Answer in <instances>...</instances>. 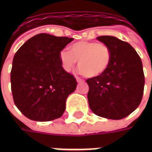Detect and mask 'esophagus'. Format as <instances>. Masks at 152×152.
Instances as JSON below:
<instances>
[{
    "instance_id": "esophagus-1",
    "label": "esophagus",
    "mask_w": 152,
    "mask_h": 152,
    "mask_svg": "<svg viewBox=\"0 0 152 152\" xmlns=\"http://www.w3.org/2000/svg\"><path fill=\"white\" fill-rule=\"evenodd\" d=\"M76 81H77V83H83L84 80H82V79L78 78V77H77V78H76Z\"/></svg>"
}]
</instances>
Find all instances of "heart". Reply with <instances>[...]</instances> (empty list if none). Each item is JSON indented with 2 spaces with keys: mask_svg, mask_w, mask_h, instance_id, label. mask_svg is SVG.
<instances>
[{
  "mask_svg": "<svg viewBox=\"0 0 152 152\" xmlns=\"http://www.w3.org/2000/svg\"><path fill=\"white\" fill-rule=\"evenodd\" d=\"M60 59L65 71H71L79 61L80 73L87 74L90 77H97L108 69L112 53L110 49L105 44L81 41L72 44L69 47V52L62 50Z\"/></svg>",
  "mask_w": 152,
  "mask_h": 152,
  "instance_id": "heart-1",
  "label": "heart"
}]
</instances>
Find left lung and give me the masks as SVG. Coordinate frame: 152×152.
Returning <instances> with one entry per match:
<instances>
[{
	"instance_id": "8db88e82",
	"label": "left lung",
	"mask_w": 152,
	"mask_h": 152,
	"mask_svg": "<svg viewBox=\"0 0 152 152\" xmlns=\"http://www.w3.org/2000/svg\"><path fill=\"white\" fill-rule=\"evenodd\" d=\"M97 39L110 49L112 59L102 76L88 79V99L93 113L120 120L139 106L144 94V74L140 57L129 43L113 36Z\"/></svg>"
}]
</instances>
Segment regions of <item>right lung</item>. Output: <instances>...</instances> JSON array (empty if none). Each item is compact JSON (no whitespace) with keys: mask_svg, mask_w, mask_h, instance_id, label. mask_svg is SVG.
<instances>
[{"mask_svg":"<svg viewBox=\"0 0 152 152\" xmlns=\"http://www.w3.org/2000/svg\"><path fill=\"white\" fill-rule=\"evenodd\" d=\"M72 40L42 33L15 53L11 88L15 105L27 118L49 121L64 113L67 98L76 90L77 82L64 70L60 53Z\"/></svg>","mask_w":152,"mask_h":152,"instance_id":"obj_1","label":"right lung"}]
</instances>
